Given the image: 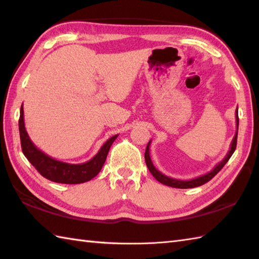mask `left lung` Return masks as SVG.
Here are the masks:
<instances>
[{
	"instance_id": "left-lung-1",
	"label": "left lung",
	"mask_w": 259,
	"mask_h": 259,
	"mask_svg": "<svg viewBox=\"0 0 259 259\" xmlns=\"http://www.w3.org/2000/svg\"><path fill=\"white\" fill-rule=\"evenodd\" d=\"M236 125H237V130H236V134H235V137L234 139L232 141V144H230V149L229 151L227 152V155L225 156V158L223 159V160L219 162L218 164H216V166L213 167L212 170H210V171L200 176V177H197L195 179H190V180H178V179H174V178H170L168 177V176L163 175L162 172L159 171V170L153 166V163L151 161V158H150V142L151 140L148 142L147 145V148H146V152H145V160H146V164L148 169H149V171L151 172V175L155 177L159 183H161L163 185L166 186H169V187H174V188H180V189H187V188H195V187H199L203 184L208 183L209 180L212 179L214 176H216L219 171H221L222 168L225 166V164L227 163V161L229 160V158L233 156V153L236 149V146H237V135H238V124H239V119H238V108L237 110H236Z\"/></svg>"
}]
</instances>
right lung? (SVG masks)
Wrapping results in <instances>:
<instances>
[{
    "label": "right lung",
    "mask_w": 259,
    "mask_h": 259,
    "mask_svg": "<svg viewBox=\"0 0 259 259\" xmlns=\"http://www.w3.org/2000/svg\"><path fill=\"white\" fill-rule=\"evenodd\" d=\"M19 130L22 151H23L27 160L33 164V167L45 178L54 181V183L68 185L87 183V181L95 178L100 172L103 163L107 159L110 147L118 137V135H115L109 138L104 142V145L100 148L97 155L90 159L89 161L83 163H68L59 161L57 159H53L50 156L46 155L45 152L41 151L33 144L24 125L23 104L21 106L20 111Z\"/></svg>",
    "instance_id": "add662e5"
}]
</instances>
